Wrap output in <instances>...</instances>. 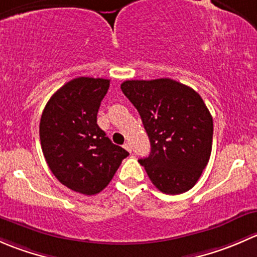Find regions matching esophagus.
<instances>
[{
  "label": "esophagus",
  "mask_w": 257,
  "mask_h": 257,
  "mask_svg": "<svg viewBox=\"0 0 257 257\" xmlns=\"http://www.w3.org/2000/svg\"><path fill=\"white\" fill-rule=\"evenodd\" d=\"M123 147H124V149H126V150H128L129 153H132V145H131V144H129V143H125V144L123 145Z\"/></svg>",
  "instance_id": "esophagus-1"
}]
</instances>
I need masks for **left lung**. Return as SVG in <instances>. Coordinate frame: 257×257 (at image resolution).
<instances>
[{
    "label": "left lung",
    "instance_id": "1",
    "mask_svg": "<svg viewBox=\"0 0 257 257\" xmlns=\"http://www.w3.org/2000/svg\"><path fill=\"white\" fill-rule=\"evenodd\" d=\"M121 90L141 114L150 154L139 159L165 194L190 190L205 169L212 147V116L200 95L169 78L125 80Z\"/></svg>",
    "mask_w": 257,
    "mask_h": 257
}]
</instances>
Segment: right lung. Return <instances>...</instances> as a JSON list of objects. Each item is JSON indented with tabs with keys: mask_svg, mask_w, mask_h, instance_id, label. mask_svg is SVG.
Returning a JSON list of instances; mask_svg holds the SVG:
<instances>
[{
	"mask_svg": "<svg viewBox=\"0 0 257 257\" xmlns=\"http://www.w3.org/2000/svg\"><path fill=\"white\" fill-rule=\"evenodd\" d=\"M109 79L78 77L51 97L43 109L40 139L53 175L84 195L100 193L129 155L98 126L97 113Z\"/></svg>",
	"mask_w": 257,
	"mask_h": 257,
	"instance_id": "1",
	"label": "right lung"
}]
</instances>
